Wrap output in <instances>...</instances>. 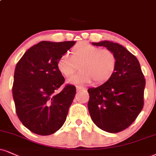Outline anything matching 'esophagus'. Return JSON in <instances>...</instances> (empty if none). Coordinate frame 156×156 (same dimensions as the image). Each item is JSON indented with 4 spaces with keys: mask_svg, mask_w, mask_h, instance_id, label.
Instances as JSON below:
<instances>
[{
    "mask_svg": "<svg viewBox=\"0 0 156 156\" xmlns=\"http://www.w3.org/2000/svg\"><path fill=\"white\" fill-rule=\"evenodd\" d=\"M85 90V88H84L82 87H80V86H76V90H77L78 92L82 91V90Z\"/></svg>",
    "mask_w": 156,
    "mask_h": 156,
    "instance_id": "obj_1",
    "label": "esophagus"
}]
</instances>
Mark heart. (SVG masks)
Returning <instances> with one entry per match:
<instances>
[{
	"label": "heart",
	"mask_w": 156,
	"mask_h": 156,
	"mask_svg": "<svg viewBox=\"0 0 156 156\" xmlns=\"http://www.w3.org/2000/svg\"><path fill=\"white\" fill-rule=\"evenodd\" d=\"M117 64L116 55L108 49H101L87 43L76 44L71 51V58L66 55L58 61L57 67L65 76H70L77 70L81 72L68 80L75 84H89L94 80L97 83L106 82L115 72Z\"/></svg>",
	"instance_id": "1"
}]
</instances>
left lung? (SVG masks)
<instances>
[{
	"label": "left lung",
	"instance_id": "obj_1",
	"mask_svg": "<svg viewBox=\"0 0 156 156\" xmlns=\"http://www.w3.org/2000/svg\"><path fill=\"white\" fill-rule=\"evenodd\" d=\"M92 44L113 52L117 64L108 81L87 90L88 110L98 127L117 133L129 127L143 109L145 76L137 58L124 46L108 40Z\"/></svg>",
	"mask_w": 156,
	"mask_h": 156
}]
</instances>
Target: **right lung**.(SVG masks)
Wrapping results in <instances>:
<instances>
[{"label":"right lung","mask_w":156,"mask_h":156,"mask_svg":"<svg viewBox=\"0 0 156 156\" xmlns=\"http://www.w3.org/2000/svg\"><path fill=\"white\" fill-rule=\"evenodd\" d=\"M76 41H42L25 52L15 68L12 93L19 120L39 135L55 133L64 124L76 87L67 84L59 72V58Z\"/></svg>","instance_id":"right-lung-1"}]
</instances>
